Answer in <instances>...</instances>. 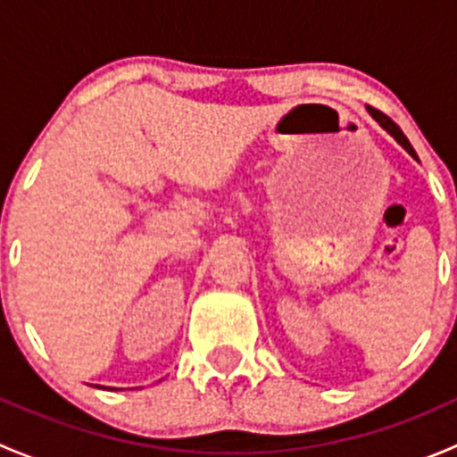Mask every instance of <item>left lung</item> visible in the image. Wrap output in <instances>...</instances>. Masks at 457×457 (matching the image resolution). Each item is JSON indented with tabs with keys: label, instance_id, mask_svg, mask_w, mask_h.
Wrapping results in <instances>:
<instances>
[{
	"label": "left lung",
	"instance_id": "left-lung-1",
	"mask_svg": "<svg viewBox=\"0 0 457 457\" xmlns=\"http://www.w3.org/2000/svg\"><path fill=\"white\" fill-rule=\"evenodd\" d=\"M370 114H371V117H373V119H376V121H378V123H380V126H382V128H385V130H386V132H389V135H391V137H394V139H395V141H398V143H400V145H403V147H404V150H407V152H409V154H411V156H416V150H413V147H411V143H409V139H407V137H404V132H403V130H400V128H398V123H395V121H391V119H389V117H386V114H385V112H380V110L371 108V105H370Z\"/></svg>",
	"mask_w": 457,
	"mask_h": 457
}]
</instances>
